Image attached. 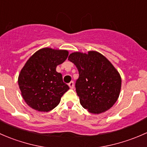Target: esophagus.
Segmentation results:
<instances>
[{
    "label": "esophagus",
    "instance_id": "esophagus-1",
    "mask_svg": "<svg viewBox=\"0 0 147 147\" xmlns=\"http://www.w3.org/2000/svg\"><path fill=\"white\" fill-rule=\"evenodd\" d=\"M69 87H70L71 89H73L74 87V81H71V82L69 84Z\"/></svg>",
    "mask_w": 147,
    "mask_h": 147
}]
</instances>
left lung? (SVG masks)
I'll use <instances>...</instances> for the list:
<instances>
[{"instance_id": "1", "label": "left lung", "mask_w": 147, "mask_h": 147, "mask_svg": "<svg viewBox=\"0 0 147 147\" xmlns=\"http://www.w3.org/2000/svg\"><path fill=\"white\" fill-rule=\"evenodd\" d=\"M69 60L76 65L79 77L76 91L80 103L93 114L109 110L115 103L121 89V77L115 68L100 53L74 52Z\"/></svg>"}]
</instances>
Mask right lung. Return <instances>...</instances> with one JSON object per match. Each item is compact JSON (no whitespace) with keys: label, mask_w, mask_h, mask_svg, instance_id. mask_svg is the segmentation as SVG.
<instances>
[{"label":"right lung","mask_w":147,"mask_h":147,"mask_svg":"<svg viewBox=\"0 0 147 147\" xmlns=\"http://www.w3.org/2000/svg\"><path fill=\"white\" fill-rule=\"evenodd\" d=\"M68 53L44 48L28 60L18 77V84L22 98L30 107L48 112L59 105L69 87L56 68L67 59Z\"/></svg>","instance_id":"1"}]
</instances>
